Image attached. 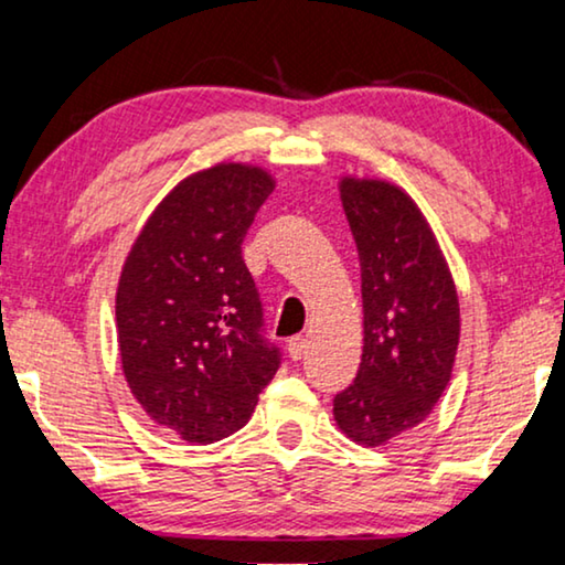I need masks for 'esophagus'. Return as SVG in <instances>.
<instances>
[{
	"instance_id": "1",
	"label": "esophagus",
	"mask_w": 565,
	"mask_h": 565,
	"mask_svg": "<svg viewBox=\"0 0 565 565\" xmlns=\"http://www.w3.org/2000/svg\"><path fill=\"white\" fill-rule=\"evenodd\" d=\"M305 353H307V338H301V335L291 338L289 340V355H291V359L299 361Z\"/></svg>"
}]
</instances>
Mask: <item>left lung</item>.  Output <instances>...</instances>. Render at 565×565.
<instances>
[{"instance_id":"left-lung-1","label":"left lung","mask_w":565,"mask_h":565,"mask_svg":"<svg viewBox=\"0 0 565 565\" xmlns=\"http://www.w3.org/2000/svg\"><path fill=\"white\" fill-rule=\"evenodd\" d=\"M340 200L361 258L363 359L332 415L348 438L381 445L423 423L448 386L458 294L430 225L399 186L343 179Z\"/></svg>"}]
</instances>
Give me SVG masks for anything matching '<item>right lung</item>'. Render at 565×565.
I'll list each match as a JSON object with an SVG mask.
<instances>
[{
	"label": "right lung",
	"mask_w": 565,
	"mask_h": 565,
	"mask_svg": "<svg viewBox=\"0 0 565 565\" xmlns=\"http://www.w3.org/2000/svg\"><path fill=\"white\" fill-rule=\"evenodd\" d=\"M274 192L264 169L220 163L156 206L117 286V343L140 407L186 443L248 423L281 365L243 237Z\"/></svg>",
	"instance_id": "1"
}]
</instances>
